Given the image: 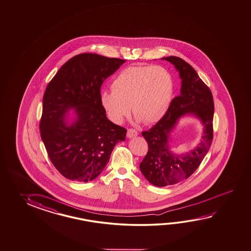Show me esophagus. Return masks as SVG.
<instances>
[{"label":"esophagus","mask_w":251,"mask_h":251,"mask_svg":"<svg viewBox=\"0 0 251 251\" xmlns=\"http://www.w3.org/2000/svg\"><path fill=\"white\" fill-rule=\"evenodd\" d=\"M138 132L136 130H134V129H128L127 130V137L133 138L135 137V136H137Z\"/></svg>","instance_id":"1"}]
</instances>
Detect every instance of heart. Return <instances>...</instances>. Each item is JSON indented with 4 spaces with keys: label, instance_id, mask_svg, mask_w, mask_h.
Returning a JSON list of instances; mask_svg holds the SVG:
<instances>
[{
    "label": "heart",
    "instance_id": "1",
    "mask_svg": "<svg viewBox=\"0 0 251 251\" xmlns=\"http://www.w3.org/2000/svg\"><path fill=\"white\" fill-rule=\"evenodd\" d=\"M111 90L102 92L100 101L113 123H122L132 108L136 120L149 125L159 121L169 108L174 79L162 66H133L116 75Z\"/></svg>",
    "mask_w": 251,
    "mask_h": 251
}]
</instances>
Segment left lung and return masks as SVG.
<instances>
[{"instance_id": "1", "label": "left lung", "mask_w": 251, "mask_h": 251, "mask_svg": "<svg viewBox=\"0 0 251 251\" xmlns=\"http://www.w3.org/2000/svg\"><path fill=\"white\" fill-rule=\"evenodd\" d=\"M161 59L169 61L179 72L181 91L171 101L165 116L149 131L142 133L149 151L140 164V169L148 182L157 187L185 180L199 167L211 145L214 117L211 92L192 66L176 56ZM189 115L202 123V139L194 149L177 154L172 151L171 133L179 119Z\"/></svg>"}]
</instances>
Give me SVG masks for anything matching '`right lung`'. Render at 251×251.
Instances as JSON below:
<instances>
[{"instance_id":"right-lung-1","label":"right lung","mask_w":251,"mask_h":251,"mask_svg":"<svg viewBox=\"0 0 251 251\" xmlns=\"http://www.w3.org/2000/svg\"><path fill=\"white\" fill-rule=\"evenodd\" d=\"M125 62L95 53L76 55L47 85L41 137L50 161L67 179L93 181L115 145L126 140V129L108 120L100 101L101 84Z\"/></svg>"}]
</instances>
